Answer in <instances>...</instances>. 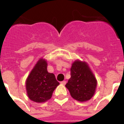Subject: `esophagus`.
I'll use <instances>...</instances> for the list:
<instances>
[{
    "label": "esophagus",
    "instance_id": "1",
    "mask_svg": "<svg viewBox=\"0 0 124 124\" xmlns=\"http://www.w3.org/2000/svg\"><path fill=\"white\" fill-rule=\"evenodd\" d=\"M61 84H63V85H65V84H66V81H63L61 82Z\"/></svg>",
    "mask_w": 124,
    "mask_h": 124
}]
</instances>
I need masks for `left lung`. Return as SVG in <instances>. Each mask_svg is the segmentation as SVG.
Here are the masks:
<instances>
[{"instance_id": "obj_1", "label": "left lung", "mask_w": 124, "mask_h": 124, "mask_svg": "<svg viewBox=\"0 0 124 124\" xmlns=\"http://www.w3.org/2000/svg\"><path fill=\"white\" fill-rule=\"evenodd\" d=\"M65 86L73 99L85 102L94 94L97 80L87 63L78 60L72 64L71 78Z\"/></svg>"}]
</instances>
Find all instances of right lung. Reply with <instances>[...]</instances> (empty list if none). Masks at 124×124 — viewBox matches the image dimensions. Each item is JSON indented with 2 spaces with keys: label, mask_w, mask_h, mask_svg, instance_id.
Wrapping results in <instances>:
<instances>
[{
  "label": "right lung",
  "mask_w": 124,
  "mask_h": 124,
  "mask_svg": "<svg viewBox=\"0 0 124 124\" xmlns=\"http://www.w3.org/2000/svg\"><path fill=\"white\" fill-rule=\"evenodd\" d=\"M47 65V61L40 58L25 82L28 97L35 102H45L51 99L53 93L60 84L54 74L48 72Z\"/></svg>",
  "instance_id": "add662e5"
}]
</instances>
